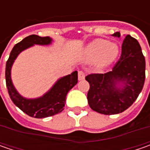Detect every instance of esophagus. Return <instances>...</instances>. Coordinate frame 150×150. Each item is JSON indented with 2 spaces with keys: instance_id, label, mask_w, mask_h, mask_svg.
I'll return each instance as SVG.
<instances>
[{
  "instance_id": "1",
  "label": "esophagus",
  "mask_w": 150,
  "mask_h": 150,
  "mask_svg": "<svg viewBox=\"0 0 150 150\" xmlns=\"http://www.w3.org/2000/svg\"><path fill=\"white\" fill-rule=\"evenodd\" d=\"M85 78V73L83 71H79L78 72V80L81 81V80H83Z\"/></svg>"
}]
</instances>
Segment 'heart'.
I'll return each instance as SVG.
<instances>
[{
    "instance_id": "obj_1",
    "label": "heart",
    "mask_w": 150,
    "mask_h": 150,
    "mask_svg": "<svg viewBox=\"0 0 150 150\" xmlns=\"http://www.w3.org/2000/svg\"><path fill=\"white\" fill-rule=\"evenodd\" d=\"M119 53L117 44L108 42L103 39H98L88 44L84 51L85 59L88 62H96L101 67L112 64Z\"/></svg>"
}]
</instances>
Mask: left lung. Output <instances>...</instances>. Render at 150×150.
Instances as JSON below:
<instances>
[{"instance_id":"8db88e82","label":"left lung","mask_w":150,"mask_h":150,"mask_svg":"<svg viewBox=\"0 0 150 150\" xmlns=\"http://www.w3.org/2000/svg\"><path fill=\"white\" fill-rule=\"evenodd\" d=\"M112 36L120 38V33ZM85 78L90 84L87 98L93 111L111 115L129 108L141 93L145 80V59L138 41L126 36L121 57L112 71Z\"/></svg>"}]
</instances>
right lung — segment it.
<instances>
[{"label": "right lung", "instance_id": "add662e5", "mask_svg": "<svg viewBox=\"0 0 150 150\" xmlns=\"http://www.w3.org/2000/svg\"><path fill=\"white\" fill-rule=\"evenodd\" d=\"M53 40L50 37L41 38L38 35H31L24 38L12 48L6 65V82L11 99L16 107L27 115L37 118H44L61 112L65 106L67 93L78 83V72L58 78L47 92L35 98H25L15 88L11 79V68L15 60L21 52L35 45L48 46Z\"/></svg>", "mask_w": 150, "mask_h": 150}]
</instances>
